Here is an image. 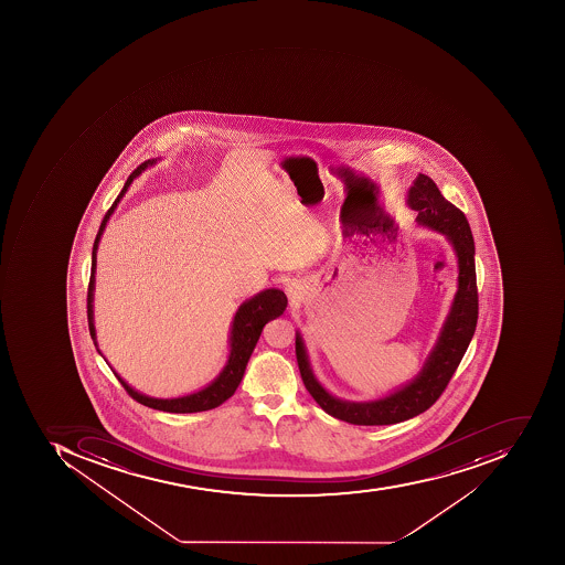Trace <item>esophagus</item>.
Returning a JSON list of instances; mask_svg holds the SVG:
<instances>
[{
    "label": "esophagus",
    "instance_id": "obj_1",
    "mask_svg": "<svg viewBox=\"0 0 565 565\" xmlns=\"http://www.w3.org/2000/svg\"><path fill=\"white\" fill-rule=\"evenodd\" d=\"M288 296H292V297H296L297 296V290L296 288H288Z\"/></svg>",
    "mask_w": 565,
    "mask_h": 565
}]
</instances>
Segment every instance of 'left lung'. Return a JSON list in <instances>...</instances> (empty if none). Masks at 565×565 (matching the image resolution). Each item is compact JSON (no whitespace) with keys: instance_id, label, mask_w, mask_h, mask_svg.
Here are the masks:
<instances>
[{"instance_id":"1","label":"left lung","mask_w":565,"mask_h":565,"mask_svg":"<svg viewBox=\"0 0 565 565\" xmlns=\"http://www.w3.org/2000/svg\"><path fill=\"white\" fill-rule=\"evenodd\" d=\"M408 205L418 211L416 221L422 226L443 233L458 257V292L440 330L437 344L425 360L424 369L409 384L376 401L339 399L321 387L309 364L308 352L300 333H296V356L300 376L308 393L323 412L352 425H391L420 415L439 399L457 372L465 351L472 341L479 315L477 296L476 245L469 221L457 205L440 195L437 184L425 174H418L408 190Z\"/></svg>"}]
</instances>
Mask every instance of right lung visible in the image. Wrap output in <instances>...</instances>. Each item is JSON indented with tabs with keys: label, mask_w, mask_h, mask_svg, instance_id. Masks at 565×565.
<instances>
[{
	"label": "right lung",
	"mask_w": 565,
	"mask_h": 565,
	"mask_svg": "<svg viewBox=\"0 0 565 565\" xmlns=\"http://www.w3.org/2000/svg\"><path fill=\"white\" fill-rule=\"evenodd\" d=\"M156 164V160H145L143 164L138 166L135 171L129 174L126 180L125 189L120 190L114 204L110 205L102 221L100 230L96 233L95 244H93L92 253V275H89L88 285V327L89 335L96 345L95 323H93V290H95V269H96V250H98V242H100L102 233H104L105 224L108 217L113 216L120 199L128 192L129 184L135 178L140 177L141 172L149 166ZM287 308V296L278 288H268L263 292L254 296L253 299L245 300L244 305L236 311L233 318L232 333H230V356L224 364L223 372L214 379L207 387L202 388L199 393L189 394L183 397H172V399H159V397H149L138 393L135 388L129 387L116 372L117 381L126 388V393L138 401L140 405L149 406V408L159 409V412L168 413H196L207 412V409L217 408L223 405L224 401L235 394L236 387L241 384L242 376L245 373L248 358L253 354L257 341H259L260 332L265 329L268 321L284 315ZM98 348V345H96Z\"/></svg>",
	"instance_id": "right-lung-1"
}]
</instances>
